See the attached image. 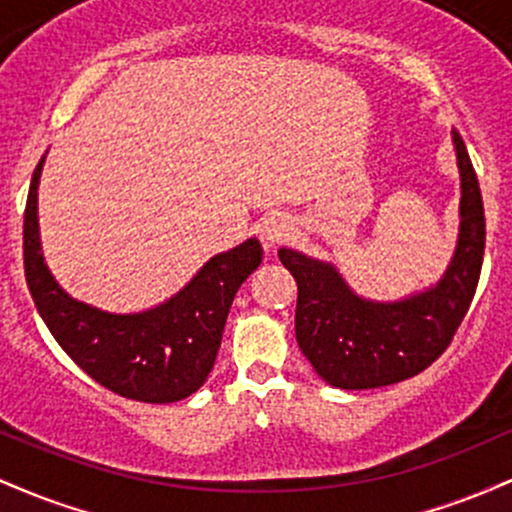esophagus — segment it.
Segmentation results:
<instances>
[{
    "label": "esophagus",
    "instance_id": "esophagus-1",
    "mask_svg": "<svg viewBox=\"0 0 512 512\" xmlns=\"http://www.w3.org/2000/svg\"><path fill=\"white\" fill-rule=\"evenodd\" d=\"M291 236V223L284 219V216L272 214V216H264L260 223V240L267 250L276 248L281 245L284 240H289Z\"/></svg>",
    "mask_w": 512,
    "mask_h": 512
}]
</instances>
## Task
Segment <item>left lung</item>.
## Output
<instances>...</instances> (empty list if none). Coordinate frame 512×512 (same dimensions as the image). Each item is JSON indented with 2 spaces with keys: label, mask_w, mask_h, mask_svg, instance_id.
Segmentation results:
<instances>
[{
  "label": "left lung",
  "mask_w": 512,
  "mask_h": 512,
  "mask_svg": "<svg viewBox=\"0 0 512 512\" xmlns=\"http://www.w3.org/2000/svg\"><path fill=\"white\" fill-rule=\"evenodd\" d=\"M460 166V240L448 272L433 289L397 303L356 296L332 264L279 250L298 284L296 339L325 383L373 390L402 383L448 349L477 291L486 245L484 202L462 137L452 132Z\"/></svg>",
  "instance_id": "left-lung-1"
}]
</instances>
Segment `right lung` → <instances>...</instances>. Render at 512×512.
<instances>
[{
    "mask_svg": "<svg viewBox=\"0 0 512 512\" xmlns=\"http://www.w3.org/2000/svg\"><path fill=\"white\" fill-rule=\"evenodd\" d=\"M35 166L23 216V267L33 303L57 344L84 373L115 395L149 404L190 397L204 385L221 346L233 298L260 267L262 245L250 238L211 257L185 289L144 313L115 315L74 301L52 279L40 252Z\"/></svg>",
    "mask_w": 512,
    "mask_h": 512,
    "instance_id": "right-lung-1",
    "label": "right lung"
}]
</instances>
